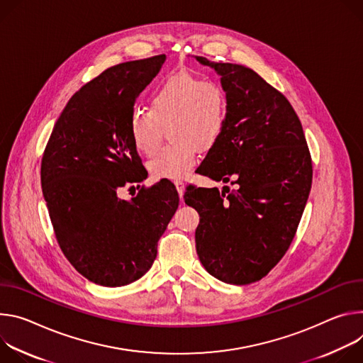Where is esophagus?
<instances>
[{
    "mask_svg": "<svg viewBox=\"0 0 363 363\" xmlns=\"http://www.w3.org/2000/svg\"><path fill=\"white\" fill-rule=\"evenodd\" d=\"M176 184V189L179 191V196H180V200H183V194H184V189H186V184L183 183V180H176L174 182Z\"/></svg>",
    "mask_w": 363,
    "mask_h": 363,
    "instance_id": "34e87169",
    "label": "esophagus"
}]
</instances>
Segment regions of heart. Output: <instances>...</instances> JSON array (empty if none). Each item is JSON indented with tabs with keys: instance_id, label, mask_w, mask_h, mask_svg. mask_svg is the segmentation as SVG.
<instances>
[{
	"instance_id": "obj_1",
	"label": "heart",
	"mask_w": 363,
	"mask_h": 363,
	"mask_svg": "<svg viewBox=\"0 0 363 363\" xmlns=\"http://www.w3.org/2000/svg\"><path fill=\"white\" fill-rule=\"evenodd\" d=\"M226 119L228 99L219 84L177 72L152 91L150 108L131 111L128 127L135 150L144 155L154 152L167 127L173 143L150 160L148 170L154 179L177 180L190 173L199 150H211L219 143Z\"/></svg>"
}]
</instances>
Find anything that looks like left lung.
<instances>
[{
	"label": "left lung",
	"instance_id": "left-lung-1",
	"mask_svg": "<svg viewBox=\"0 0 363 363\" xmlns=\"http://www.w3.org/2000/svg\"><path fill=\"white\" fill-rule=\"evenodd\" d=\"M220 76L226 128L200 174L236 184L229 191L189 189L184 202L200 216L196 251L226 284H251L284 257L311 189L313 167L300 119L287 98L242 65L194 56ZM228 194L226 195L225 193Z\"/></svg>",
	"mask_w": 363,
	"mask_h": 363
}]
</instances>
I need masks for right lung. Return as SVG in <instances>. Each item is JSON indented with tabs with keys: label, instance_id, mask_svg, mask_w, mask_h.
Returning <instances> with one entry per match:
<instances>
[{
	"label": "right lung",
	"instance_id": "add662e5",
	"mask_svg": "<svg viewBox=\"0 0 363 363\" xmlns=\"http://www.w3.org/2000/svg\"><path fill=\"white\" fill-rule=\"evenodd\" d=\"M164 62L166 55H158L121 63L80 88L43 154L42 189L60 250L98 286L121 287L141 278L179 206L167 179L131 200L118 197L119 187L147 179L128 121Z\"/></svg>",
	"mask_w": 363,
	"mask_h": 363
}]
</instances>
